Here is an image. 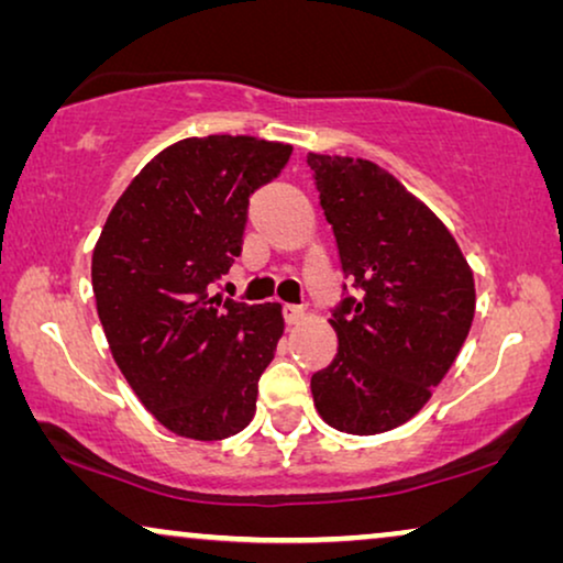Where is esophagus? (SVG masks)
Listing matches in <instances>:
<instances>
[{
  "label": "esophagus",
  "instance_id": "esophagus-1",
  "mask_svg": "<svg viewBox=\"0 0 563 563\" xmlns=\"http://www.w3.org/2000/svg\"><path fill=\"white\" fill-rule=\"evenodd\" d=\"M284 320H287V325H297L305 320V310L297 305H284Z\"/></svg>",
  "mask_w": 563,
  "mask_h": 563
}]
</instances>
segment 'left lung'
<instances>
[{"label": "left lung", "mask_w": 563, "mask_h": 563, "mask_svg": "<svg viewBox=\"0 0 563 563\" xmlns=\"http://www.w3.org/2000/svg\"><path fill=\"white\" fill-rule=\"evenodd\" d=\"M322 212L358 289L333 310V364L312 374L330 428L376 435L415 418L449 374L474 320V274L449 228L389 172L310 153Z\"/></svg>", "instance_id": "obj_1"}]
</instances>
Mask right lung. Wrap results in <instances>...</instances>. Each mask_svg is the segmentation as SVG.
Returning a JSON list of instances; mask_svg holds the SVG:
<instances>
[{"mask_svg": "<svg viewBox=\"0 0 563 563\" xmlns=\"http://www.w3.org/2000/svg\"><path fill=\"white\" fill-rule=\"evenodd\" d=\"M291 145L253 135L184 137L141 168L91 256L114 364L161 426L222 441L249 426L284 333L282 305L207 295L241 256L249 197Z\"/></svg>", "mask_w": 563, "mask_h": 563, "instance_id": "obj_1", "label": "right lung"}]
</instances>
